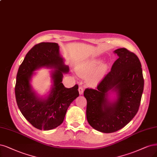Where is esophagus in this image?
<instances>
[{"mask_svg":"<svg viewBox=\"0 0 157 157\" xmlns=\"http://www.w3.org/2000/svg\"><path fill=\"white\" fill-rule=\"evenodd\" d=\"M78 91H79V94L80 95H82L83 94V91H84V89L82 87V86H79L78 88Z\"/></svg>","mask_w":157,"mask_h":157,"instance_id":"1","label":"esophagus"}]
</instances>
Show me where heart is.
Wrapping results in <instances>:
<instances>
[{
  "mask_svg": "<svg viewBox=\"0 0 157 157\" xmlns=\"http://www.w3.org/2000/svg\"><path fill=\"white\" fill-rule=\"evenodd\" d=\"M101 61L98 59H92L86 61L77 67V72L82 77H89V82L91 84H97L103 78L107 71L106 64H101Z\"/></svg>",
  "mask_w": 157,
  "mask_h": 157,
  "instance_id": "obj_1",
  "label": "heart"
}]
</instances>
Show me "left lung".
<instances>
[{"label": "left lung", "instance_id": "obj_1", "mask_svg": "<svg viewBox=\"0 0 157 157\" xmlns=\"http://www.w3.org/2000/svg\"><path fill=\"white\" fill-rule=\"evenodd\" d=\"M118 58L95 89L86 88L84 96L87 101L86 117L95 130L114 132L130 122L138 111L144 91L142 65L138 56L125 48L114 51ZM111 89L118 93L117 100L107 101Z\"/></svg>", "mask_w": 157, "mask_h": 157}]
</instances>
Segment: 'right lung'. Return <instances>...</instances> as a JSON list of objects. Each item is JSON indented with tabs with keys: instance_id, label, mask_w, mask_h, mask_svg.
<instances>
[{
	"instance_id": "right-lung-1",
	"label": "right lung",
	"mask_w": 157,
	"mask_h": 157,
	"mask_svg": "<svg viewBox=\"0 0 157 157\" xmlns=\"http://www.w3.org/2000/svg\"><path fill=\"white\" fill-rule=\"evenodd\" d=\"M41 67H55L54 86L47 100L37 98L29 81L33 71ZM69 71L59 55L56 43L42 42L26 54L16 77L15 94L19 109L31 125L40 130H51L62 123L70 104L79 95L78 86L67 88L62 84L63 73Z\"/></svg>"
}]
</instances>
